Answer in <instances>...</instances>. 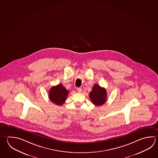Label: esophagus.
Here are the masks:
<instances>
[{"mask_svg": "<svg viewBox=\"0 0 158 158\" xmlns=\"http://www.w3.org/2000/svg\"><path fill=\"white\" fill-rule=\"evenodd\" d=\"M77 91L78 92H82V89H81V88H77Z\"/></svg>", "mask_w": 158, "mask_h": 158, "instance_id": "obj_1", "label": "esophagus"}]
</instances>
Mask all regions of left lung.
<instances>
[{"mask_svg": "<svg viewBox=\"0 0 158 158\" xmlns=\"http://www.w3.org/2000/svg\"><path fill=\"white\" fill-rule=\"evenodd\" d=\"M89 97L93 104L100 106L104 104L107 99V92L104 88L95 84L90 92Z\"/></svg>", "mask_w": 158, "mask_h": 158, "instance_id": "left-lung-1", "label": "left lung"}]
</instances>
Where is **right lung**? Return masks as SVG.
<instances>
[{
	"label": "right lung",
	"instance_id": "right-lung-1",
	"mask_svg": "<svg viewBox=\"0 0 158 158\" xmlns=\"http://www.w3.org/2000/svg\"><path fill=\"white\" fill-rule=\"evenodd\" d=\"M49 99L52 103L61 106L65 102L69 94V91L62 84H59L56 86H52L49 93Z\"/></svg>",
	"mask_w": 158,
	"mask_h": 158
}]
</instances>
